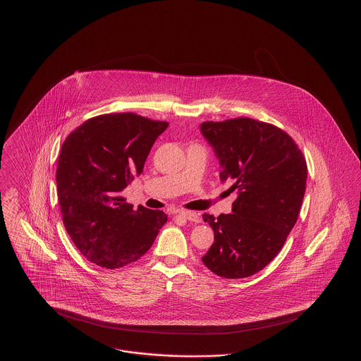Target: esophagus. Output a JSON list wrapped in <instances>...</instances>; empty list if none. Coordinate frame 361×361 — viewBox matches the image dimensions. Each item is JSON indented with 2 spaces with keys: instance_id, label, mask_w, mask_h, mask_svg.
Returning a JSON list of instances; mask_svg holds the SVG:
<instances>
[{
  "instance_id": "obj_1",
  "label": "esophagus",
  "mask_w": 361,
  "mask_h": 361,
  "mask_svg": "<svg viewBox=\"0 0 361 361\" xmlns=\"http://www.w3.org/2000/svg\"><path fill=\"white\" fill-rule=\"evenodd\" d=\"M180 215H181V216H184L185 219H188L190 222H195V224H200V222H202L200 214L193 212V211H181V212H180Z\"/></svg>"
}]
</instances>
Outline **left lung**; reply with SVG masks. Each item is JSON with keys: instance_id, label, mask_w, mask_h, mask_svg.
<instances>
[{"instance_id": "8db88e82", "label": "left lung", "mask_w": 361, "mask_h": 361, "mask_svg": "<svg viewBox=\"0 0 361 361\" xmlns=\"http://www.w3.org/2000/svg\"><path fill=\"white\" fill-rule=\"evenodd\" d=\"M200 130L219 158L221 180L238 190L231 214L203 215L215 242L202 261L226 279L255 275L277 256L298 221L306 158L286 131L269 123L237 118L204 121Z\"/></svg>"}]
</instances>
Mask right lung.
<instances>
[{
	"label": "right lung",
	"instance_id": "right-lung-1",
	"mask_svg": "<svg viewBox=\"0 0 361 361\" xmlns=\"http://www.w3.org/2000/svg\"><path fill=\"white\" fill-rule=\"evenodd\" d=\"M168 126L133 112L105 114L65 139L56 166L58 202L70 238L90 262L116 269L137 261L166 224L164 211L134 209L121 190L143 172Z\"/></svg>",
	"mask_w": 361,
	"mask_h": 361
}]
</instances>
